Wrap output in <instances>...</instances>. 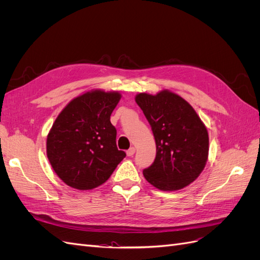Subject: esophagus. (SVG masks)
I'll return each mask as SVG.
<instances>
[{"instance_id": "obj_1", "label": "esophagus", "mask_w": 260, "mask_h": 260, "mask_svg": "<svg viewBox=\"0 0 260 260\" xmlns=\"http://www.w3.org/2000/svg\"><path fill=\"white\" fill-rule=\"evenodd\" d=\"M135 153H136V148L135 147H130L128 151H127V155L128 156H133V155H135Z\"/></svg>"}]
</instances>
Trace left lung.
<instances>
[{
    "label": "left lung",
    "mask_w": 260,
    "mask_h": 260,
    "mask_svg": "<svg viewBox=\"0 0 260 260\" xmlns=\"http://www.w3.org/2000/svg\"><path fill=\"white\" fill-rule=\"evenodd\" d=\"M137 104L152 127L154 162L143 170L147 182L161 191L181 190L198 179L208 159L209 139L194 108L178 94L162 90L139 93Z\"/></svg>",
    "instance_id": "left-lung-1"
}]
</instances>
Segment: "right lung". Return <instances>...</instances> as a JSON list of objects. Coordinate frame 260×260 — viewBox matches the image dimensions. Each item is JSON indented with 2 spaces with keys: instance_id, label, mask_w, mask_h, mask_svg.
<instances>
[{
  "instance_id": "obj_1",
  "label": "right lung",
  "mask_w": 260,
  "mask_h": 260,
  "mask_svg": "<svg viewBox=\"0 0 260 260\" xmlns=\"http://www.w3.org/2000/svg\"><path fill=\"white\" fill-rule=\"evenodd\" d=\"M119 92L92 90L72 100L54 121L46 155L55 174L77 190H92L108 180L125 153L116 145L111 115Z\"/></svg>"
}]
</instances>
